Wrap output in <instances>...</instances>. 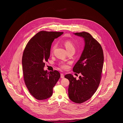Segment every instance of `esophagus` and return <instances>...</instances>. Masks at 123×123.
Segmentation results:
<instances>
[{
  "label": "esophagus",
  "mask_w": 123,
  "mask_h": 123,
  "mask_svg": "<svg viewBox=\"0 0 123 123\" xmlns=\"http://www.w3.org/2000/svg\"><path fill=\"white\" fill-rule=\"evenodd\" d=\"M61 78H62V79L64 78V74L63 73H61Z\"/></svg>",
  "instance_id": "esophagus-1"
}]
</instances>
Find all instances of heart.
I'll list each match as a JSON object with an SVG mask.
<instances>
[{"instance_id": "1", "label": "heart", "mask_w": 123, "mask_h": 123, "mask_svg": "<svg viewBox=\"0 0 123 123\" xmlns=\"http://www.w3.org/2000/svg\"><path fill=\"white\" fill-rule=\"evenodd\" d=\"M62 43L68 52L72 51V50L75 51V46H74V44L71 41L68 40H65L63 41ZM56 46V45H54L53 46V48H52V52H53ZM60 66L62 68L65 69V68H67V64H66L64 63H61L60 64Z\"/></svg>"}]
</instances>
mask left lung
<instances>
[{
	"label": "left lung",
	"instance_id": "8db88e82",
	"mask_svg": "<svg viewBox=\"0 0 123 123\" xmlns=\"http://www.w3.org/2000/svg\"><path fill=\"white\" fill-rule=\"evenodd\" d=\"M82 37L85 46L79 60L73 71L80 73L79 79L66 74L64 77L69 80L68 95L70 100L76 103H82L88 100L98 87L104 63L103 49L99 43L87 32L74 33Z\"/></svg>",
	"mask_w": 123,
	"mask_h": 123
}]
</instances>
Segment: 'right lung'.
I'll return each instance as SVG.
<instances>
[{
  "label": "right lung",
  "instance_id": "obj_1",
  "mask_svg": "<svg viewBox=\"0 0 123 123\" xmlns=\"http://www.w3.org/2000/svg\"><path fill=\"white\" fill-rule=\"evenodd\" d=\"M63 32L40 31L28 42L22 57V67L25 85L30 94L38 100L52 96L53 88L60 78L57 70H43L50 57L52 43Z\"/></svg>",
  "mask_w": 123,
  "mask_h": 123
}]
</instances>
